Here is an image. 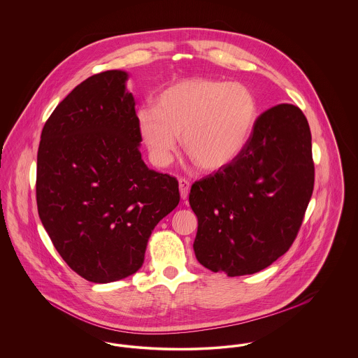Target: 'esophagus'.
<instances>
[{
  "label": "esophagus",
  "mask_w": 358,
  "mask_h": 358,
  "mask_svg": "<svg viewBox=\"0 0 358 358\" xmlns=\"http://www.w3.org/2000/svg\"><path fill=\"white\" fill-rule=\"evenodd\" d=\"M178 187H180V194L182 200H187V194H189V189H190V184L185 178H180L178 180Z\"/></svg>",
  "instance_id": "1"
}]
</instances>
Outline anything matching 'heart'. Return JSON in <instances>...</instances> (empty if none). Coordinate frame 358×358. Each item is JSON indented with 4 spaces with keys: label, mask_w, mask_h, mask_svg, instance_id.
I'll list each match as a JSON object with an SVG mask.
<instances>
[{
    "label": "heart",
    "mask_w": 358,
    "mask_h": 358,
    "mask_svg": "<svg viewBox=\"0 0 358 358\" xmlns=\"http://www.w3.org/2000/svg\"><path fill=\"white\" fill-rule=\"evenodd\" d=\"M257 118L252 92L208 78L180 80L136 114L141 136L157 165H168L181 134L182 150L203 171H219L244 149Z\"/></svg>",
    "instance_id": "1"
}]
</instances>
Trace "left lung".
<instances>
[{
    "label": "left lung",
    "instance_id": "8db88e82",
    "mask_svg": "<svg viewBox=\"0 0 358 358\" xmlns=\"http://www.w3.org/2000/svg\"><path fill=\"white\" fill-rule=\"evenodd\" d=\"M313 187L306 117L289 103L273 106L256 120L244 149L229 165L192 185L197 260L228 276L264 270L289 251Z\"/></svg>",
    "mask_w": 358,
    "mask_h": 358
}]
</instances>
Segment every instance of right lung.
<instances>
[{
    "mask_svg": "<svg viewBox=\"0 0 358 358\" xmlns=\"http://www.w3.org/2000/svg\"><path fill=\"white\" fill-rule=\"evenodd\" d=\"M129 73L76 85L44 124L37 153L38 216L69 267L94 283L136 273L154 227L178 205V181L141 157Z\"/></svg>",
    "mask_w": 358,
    "mask_h": 358,
    "instance_id": "1",
    "label": "right lung"
}]
</instances>
